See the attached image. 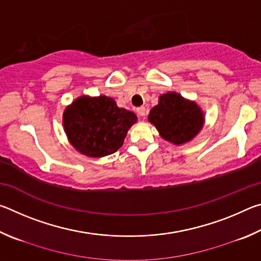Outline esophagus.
Listing matches in <instances>:
<instances>
[{"mask_svg":"<svg viewBox=\"0 0 261 261\" xmlns=\"http://www.w3.org/2000/svg\"><path fill=\"white\" fill-rule=\"evenodd\" d=\"M137 113H138V115L139 116H141V117H144L145 115H146V113H147V110H146V108L145 107H139V108H137Z\"/></svg>","mask_w":261,"mask_h":261,"instance_id":"obj_1","label":"esophagus"}]
</instances>
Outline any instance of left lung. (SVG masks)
Instances as JSON below:
<instances>
[{
    "mask_svg": "<svg viewBox=\"0 0 261 261\" xmlns=\"http://www.w3.org/2000/svg\"><path fill=\"white\" fill-rule=\"evenodd\" d=\"M148 121L155 125L162 138L180 145L201 130L204 115L192 101L169 92L159 98V105L149 112Z\"/></svg>",
    "mask_w": 261,
    "mask_h": 261,
    "instance_id": "left-lung-1",
    "label": "left lung"
}]
</instances>
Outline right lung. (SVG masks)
Listing matches in <instances>:
<instances>
[{"label":"right lung","instance_id":"right-lung-1","mask_svg":"<svg viewBox=\"0 0 261 261\" xmlns=\"http://www.w3.org/2000/svg\"><path fill=\"white\" fill-rule=\"evenodd\" d=\"M137 116L109 96H81L65 109L63 125L72 146L92 158L109 155L123 145Z\"/></svg>","mask_w":261,"mask_h":261}]
</instances>
